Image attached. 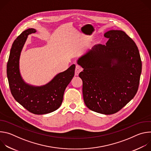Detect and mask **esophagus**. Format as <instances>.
Listing matches in <instances>:
<instances>
[{
    "instance_id": "1",
    "label": "esophagus",
    "mask_w": 151,
    "mask_h": 151,
    "mask_svg": "<svg viewBox=\"0 0 151 151\" xmlns=\"http://www.w3.org/2000/svg\"><path fill=\"white\" fill-rule=\"evenodd\" d=\"M82 70V68L79 66V65H76V68H75V75L76 76H78L79 73Z\"/></svg>"
}]
</instances>
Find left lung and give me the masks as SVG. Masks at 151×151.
I'll use <instances>...</instances> for the list:
<instances>
[{
	"label": "left lung",
	"instance_id": "left-lung-1",
	"mask_svg": "<svg viewBox=\"0 0 151 151\" xmlns=\"http://www.w3.org/2000/svg\"><path fill=\"white\" fill-rule=\"evenodd\" d=\"M106 45H94L80 57L83 69L85 105L97 113L111 115L120 111L135 96L142 72L138 48L122 30H111L104 35Z\"/></svg>",
	"mask_w": 151,
	"mask_h": 151
}]
</instances>
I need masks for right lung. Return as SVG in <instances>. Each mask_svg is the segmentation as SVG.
Instances as JSON below:
<instances>
[{
    "label": "right lung",
    "mask_w": 151,
    "mask_h": 151,
    "mask_svg": "<svg viewBox=\"0 0 151 151\" xmlns=\"http://www.w3.org/2000/svg\"><path fill=\"white\" fill-rule=\"evenodd\" d=\"M36 32L35 29H27L14 40L7 63V77L15 100L30 112L43 115L56 111L61 106L64 91L74 76L75 65L59 73L44 85L26 83L20 74L19 57L28 35Z\"/></svg>",
    "instance_id": "add662e5"
}]
</instances>
